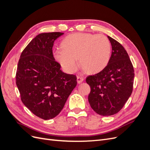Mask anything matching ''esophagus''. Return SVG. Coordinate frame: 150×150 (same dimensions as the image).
I'll use <instances>...</instances> for the list:
<instances>
[{
	"mask_svg": "<svg viewBox=\"0 0 150 150\" xmlns=\"http://www.w3.org/2000/svg\"><path fill=\"white\" fill-rule=\"evenodd\" d=\"M83 81H84V78H82V77H80V76L77 77V82H78V84L81 83Z\"/></svg>",
	"mask_w": 150,
	"mask_h": 150,
	"instance_id": "1",
	"label": "esophagus"
}]
</instances>
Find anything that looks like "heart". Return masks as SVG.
<instances>
[{
  "label": "heart",
  "mask_w": 150,
  "mask_h": 150,
  "mask_svg": "<svg viewBox=\"0 0 150 150\" xmlns=\"http://www.w3.org/2000/svg\"><path fill=\"white\" fill-rule=\"evenodd\" d=\"M55 59L69 73L79 64L89 73H96L108 65L111 56V44L105 35L90 33H74L67 35L61 47L53 51Z\"/></svg>",
  "instance_id": "b5f03b06"
}]
</instances>
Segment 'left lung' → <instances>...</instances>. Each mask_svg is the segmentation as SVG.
Listing matches in <instances>:
<instances>
[{"label": "left lung", "mask_w": 150, "mask_h": 150, "mask_svg": "<svg viewBox=\"0 0 150 150\" xmlns=\"http://www.w3.org/2000/svg\"><path fill=\"white\" fill-rule=\"evenodd\" d=\"M112 53L101 72L86 78L91 88L88 101L93 110L102 116H111L124 106L133 91L134 69L122 45L108 35Z\"/></svg>", "instance_id": "8db88e82"}]
</instances>
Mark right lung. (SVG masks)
I'll list each match as a JSON object with an SVG mask.
<instances>
[{
	"instance_id": "1",
	"label": "right lung",
	"mask_w": 150,
	"mask_h": 150,
	"mask_svg": "<svg viewBox=\"0 0 150 150\" xmlns=\"http://www.w3.org/2000/svg\"><path fill=\"white\" fill-rule=\"evenodd\" d=\"M64 33H41L22 51L18 62L16 84L22 103L45 120L59 114L77 85L74 74H66L52 54L54 40Z\"/></svg>"
}]
</instances>
